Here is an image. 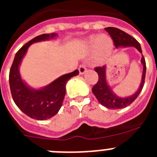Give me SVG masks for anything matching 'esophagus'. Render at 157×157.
I'll use <instances>...</instances> for the list:
<instances>
[{
	"mask_svg": "<svg viewBox=\"0 0 157 157\" xmlns=\"http://www.w3.org/2000/svg\"><path fill=\"white\" fill-rule=\"evenodd\" d=\"M78 71H79V74L80 75H84L86 72L87 69H86V65L82 64L81 65V66L78 67Z\"/></svg>",
	"mask_w": 157,
	"mask_h": 157,
	"instance_id": "1",
	"label": "esophagus"
}]
</instances>
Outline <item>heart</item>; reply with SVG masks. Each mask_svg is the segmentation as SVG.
Listing matches in <instances>:
<instances>
[{"instance_id":"obj_1","label":"heart","mask_w":157,"mask_h":157,"mask_svg":"<svg viewBox=\"0 0 157 157\" xmlns=\"http://www.w3.org/2000/svg\"><path fill=\"white\" fill-rule=\"evenodd\" d=\"M88 46L100 59L107 57L113 48V42L109 36H93L88 40Z\"/></svg>"}]
</instances>
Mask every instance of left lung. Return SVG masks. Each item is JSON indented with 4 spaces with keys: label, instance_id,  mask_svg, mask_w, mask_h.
Returning a JSON list of instances; mask_svg holds the SVG:
<instances>
[{
    "label": "left lung",
    "instance_id": "1",
    "mask_svg": "<svg viewBox=\"0 0 157 157\" xmlns=\"http://www.w3.org/2000/svg\"><path fill=\"white\" fill-rule=\"evenodd\" d=\"M112 37V40L114 41V45L116 48H126V47H134L142 53L141 45L135 38L129 35L126 32L116 28V27H106L105 29ZM141 63L143 66V71H142V75H141V81L140 86L135 93L129 97H120L117 94H115L109 85L106 78V71L107 66L105 65L103 67H96L95 71L98 72L99 78H98V83L93 87V94L95 95L99 103L101 104L103 106L106 107L107 109H120L126 108L130 105V104L134 102V100L138 98L139 94L141 93V90L144 86L145 78V71H146V65H145V60L143 55L141 56Z\"/></svg>",
    "mask_w": 157,
    "mask_h": 157
}]
</instances>
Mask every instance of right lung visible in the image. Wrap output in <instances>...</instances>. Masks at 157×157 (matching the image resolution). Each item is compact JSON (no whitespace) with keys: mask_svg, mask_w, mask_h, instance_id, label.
Listing matches in <instances>:
<instances>
[{"mask_svg":"<svg viewBox=\"0 0 157 157\" xmlns=\"http://www.w3.org/2000/svg\"><path fill=\"white\" fill-rule=\"evenodd\" d=\"M56 37V33L44 34L28 41L16 52L9 72V85L14 102L23 113L34 120H48L59 112L66 93L67 82L71 78L79 73L75 70L63 75L39 89L30 86L22 78L19 67L30 45L41 41L54 39Z\"/></svg>","mask_w":157,"mask_h":157,"instance_id":"add662e5","label":"right lung"}]
</instances>
